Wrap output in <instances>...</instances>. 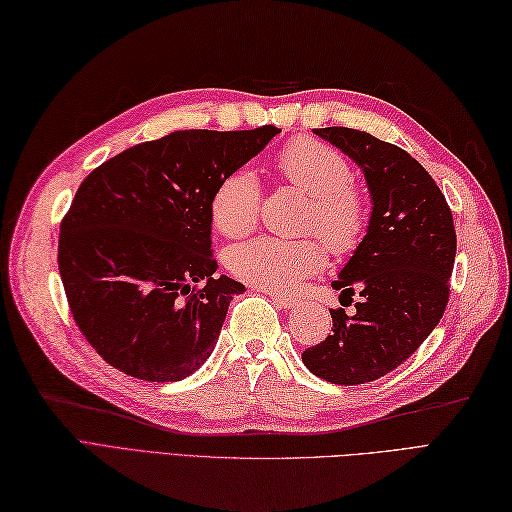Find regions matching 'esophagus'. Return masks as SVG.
Returning a JSON list of instances; mask_svg holds the SVG:
<instances>
[{
  "instance_id": "esophagus-1",
  "label": "esophagus",
  "mask_w": 512,
  "mask_h": 512,
  "mask_svg": "<svg viewBox=\"0 0 512 512\" xmlns=\"http://www.w3.org/2000/svg\"><path fill=\"white\" fill-rule=\"evenodd\" d=\"M270 298H272L274 303H277L281 309H292V307H296V303H298V298L287 296V294H279V292H270Z\"/></svg>"
}]
</instances>
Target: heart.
<instances>
[{"mask_svg":"<svg viewBox=\"0 0 512 512\" xmlns=\"http://www.w3.org/2000/svg\"><path fill=\"white\" fill-rule=\"evenodd\" d=\"M274 168L283 181L309 194L303 229L316 231L335 255L357 251L368 229V201L352 181V166L331 144L316 138H292L279 151ZM261 183L246 168L220 181L212 199V222L227 238L251 233L261 216ZM326 264V248L316 238L287 240L279 235L235 244L227 266L235 277L272 292L294 290Z\"/></svg>","mask_w":512,"mask_h":512,"instance_id":"b5f03b06","label":"heart"}]
</instances>
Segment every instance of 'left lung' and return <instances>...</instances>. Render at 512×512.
I'll list each match as a JSON object with an SVG mask.
<instances>
[{
	"label": "left lung",
	"instance_id": "obj_1",
	"mask_svg": "<svg viewBox=\"0 0 512 512\" xmlns=\"http://www.w3.org/2000/svg\"><path fill=\"white\" fill-rule=\"evenodd\" d=\"M316 134L363 168L374 207L368 233L333 281L361 303L352 316L331 309L333 333L303 361L324 381L363 385L396 370L439 324L456 257L454 220L435 179L396 144L350 127Z\"/></svg>",
	"mask_w": 512,
	"mask_h": 512
}]
</instances>
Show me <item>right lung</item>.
I'll list each match as a JSON object with an SVG mask.
<instances>
[{
    "mask_svg": "<svg viewBox=\"0 0 512 512\" xmlns=\"http://www.w3.org/2000/svg\"><path fill=\"white\" fill-rule=\"evenodd\" d=\"M279 131H173L114 155L77 188L58 268L75 324L112 368L173 383L212 355L231 296L244 292L214 274V192Z\"/></svg>",
    "mask_w": 512,
    "mask_h": 512,
    "instance_id": "1",
    "label": "right lung"
}]
</instances>
